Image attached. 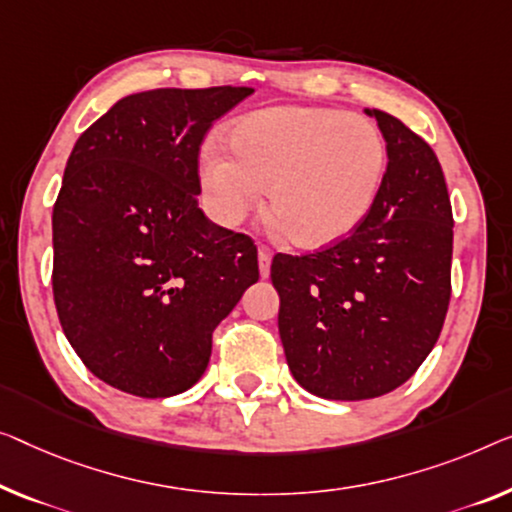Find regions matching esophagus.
Returning a JSON list of instances; mask_svg holds the SVG:
<instances>
[{"mask_svg":"<svg viewBox=\"0 0 512 512\" xmlns=\"http://www.w3.org/2000/svg\"><path fill=\"white\" fill-rule=\"evenodd\" d=\"M271 248L269 246H259L257 250V257H259V273H262V278H269L271 273Z\"/></svg>","mask_w":512,"mask_h":512,"instance_id":"34e87169","label":"esophagus"}]
</instances>
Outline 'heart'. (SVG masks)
<instances>
[{
	"mask_svg": "<svg viewBox=\"0 0 512 512\" xmlns=\"http://www.w3.org/2000/svg\"><path fill=\"white\" fill-rule=\"evenodd\" d=\"M202 154L200 177L220 223L236 225L266 186V211L296 246L319 248L361 225L386 174L377 126L329 108L280 105L248 114Z\"/></svg>",
	"mask_w": 512,
	"mask_h": 512,
	"instance_id": "heart-1",
	"label": "heart"
}]
</instances>
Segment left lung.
I'll return each mask as SVG.
<instances>
[{
	"label": "left lung",
	"mask_w": 512,
	"mask_h": 512,
	"mask_svg": "<svg viewBox=\"0 0 512 512\" xmlns=\"http://www.w3.org/2000/svg\"><path fill=\"white\" fill-rule=\"evenodd\" d=\"M368 114L388 151L368 216L331 246L271 262L287 365L326 400L402 386L437 345L451 303L453 209L439 158L398 117Z\"/></svg>",
	"instance_id": "8db88e82"
}]
</instances>
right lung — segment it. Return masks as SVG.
Instances as JSON below:
<instances>
[{
	"instance_id": "obj_1",
	"label": "right lung",
	"mask_w": 512,
	"mask_h": 512,
	"mask_svg": "<svg viewBox=\"0 0 512 512\" xmlns=\"http://www.w3.org/2000/svg\"><path fill=\"white\" fill-rule=\"evenodd\" d=\"M250 94H131L68 156L52 211V294L75 354L119 391H188L207 370L213 329L259 278L255 241L197 204L204 135Z\"/></svg>"
}]
</instances>
